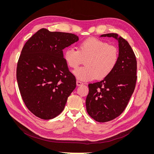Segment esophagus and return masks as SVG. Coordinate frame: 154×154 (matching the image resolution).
<instances>
[{"mask_svg":"<svg viewBox=\"0 0 154 154\" xmlns=\"http://www.w3.org/2000/svg\"><path fill=\"white\" fill-rule=\"evenodd\" d=\"M83 84V83L82 82H80V81H76V85L77 86H81Z\"/></svg>","mask_w":154,"mask_h":154,"instance_id":"obj_1","label":"esophagus"}]
</instances>
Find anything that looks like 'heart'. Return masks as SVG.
<instances>
[{
    "mask_svg": "<svg viewBox=\"0 0 154 154\" xmlns=\"http://www.w3.org/2000/svg\"><path fill=\"white\" fill-rule=\"evenodd\" d=\"M63 58L72 69L77 68L85 60V66L76 69L73 74L78 80L87 82L108 76L117 66L119 51L105 41L90 38L79 44L78 50L67 48Z\"/></svg>",
    "mask_w": 154,
    "mask_h": 154,
    "instance_id": "heart-1",
    "label": "heart"
}]
</instances>
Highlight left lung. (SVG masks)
<instances>
[{
	"label": "left lung",
	"instance_id": "left-lung-1",
	"mask_svg": "<svg viewBox=\"0 0 154 154\" xmlns=\"http://www.w3.org/2000/svg\"><path fill=\"white\" fill-rule=\"evenodd\" d=\"M101 37H113L118 41L119 60L108 76L99 82L88 84L86 98L87 112L97 122L112 120L127 107L136 87L137 60L128 42L116 33Z\"/></svg>",
	"mask_w": 154,
	"mask_h": 154
}]
</instances>
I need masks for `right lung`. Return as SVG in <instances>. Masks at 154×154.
<instances>
[{"label":"right lung","instance_id":"add662e5","mask_svg":"<svg viewBox=\"0 0 154 154\" xmlns=\"http://www.w3.org/2000/svg\"><path fill=\"white\" fill-rule=\"evenodd\" d=\"M79 40L74 34L42 28L26 42L17 68V80L27 108L36 117L51 119L64 109L76 88L63 49Z\"/></svg>","mask_w":154,"mask_h":154}]
</instances>
